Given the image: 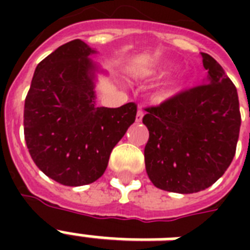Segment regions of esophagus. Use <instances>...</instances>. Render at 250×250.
<instances>
[{"mask_svg": "<svg viewBox=\"0 0 250 250\" xmlns=\"http://www.w3.org/2000/svg\"><path fill=\"white\" fill-rule=\"evenodd\" d=\"M143 117H144V111L141 109H139L136 114V123H140V122L143 121Z\"/></svg>", "mask_w": 250, "mask_h": 250, "instance_id": "34e87169", "label": "esophagus"}]
</instances>
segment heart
<instances>
[{"label":"heart","mask_w":250,"mask_h":250,"mask_svg":"<svg viewBox=\"0 0 250 250\" xmlns=\"http://www.w3.org/2000/svg\"><path fill=\"white\" fill-rule=\"evenodd\" d=\"M171 70L170 64H158L154 67H146V68H139L136 71L133 72V75L137 78H143V79H156V78H161L165 74ZM180 86V82L179 80H171L168 83L165 84L164 86H161L160 89L157 90L156 98L157 102H165L167 100H170L171 97H174L176 92L179 90Z\"/></svg>","instance_id":"heart-1"}]
</instances>
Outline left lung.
Instances as JSON below:
<instances>
[{"mask_svg":"<svg viewBox=\"0 0 250 250\" xmlns=\"http://www.w3.org/2000/svg\"><path fill=\"white\" fill-rule=\"evenodd\" d=\"M202 85L175 96L143 118L149 129L145 168L160 189L196 193L229 168L240 132L237 90L213 57L201 53Z\"/></svg>","mask_w":250,"mask_h":250,"instance_id":"8db88e82","label":"left lung"}]
</instances>
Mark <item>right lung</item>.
<instances>
[{
	"label": "right lung",
	"mask_w": 250,
	"mask_h": 250,
	"mask_svg": "<svg viewBox=\"0 0 250 250\" xmlns=\"http://www.w3.org/2000/svg\"><path fill=\"white\" fill-rule=\"evenodd\" d=\"M76 39L37 64L24 102V139L36 166L68 187L101 178L110 153L136 118V105L97 107L96 83L106 72Z\"/></svg>",
	"instance_id": "add662e5"
}]
</instances>
